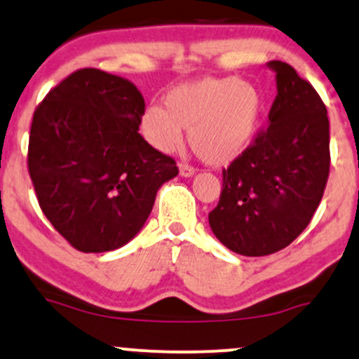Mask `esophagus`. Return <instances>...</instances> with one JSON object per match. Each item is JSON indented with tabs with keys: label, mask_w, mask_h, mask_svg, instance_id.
Returning a JSON list of instances; mask_svg holds the SVG:
<instances>
[{
	"label": "esophagus",
	"mask_w": 359,
	"mask_h": 359,
	"mask_svg": "<svg viewBox=\"0 0 359 359\" xmlns=\"http://www.w3.org/2000/svg\"><path fill=\"white\" fill-rule=\"evenodd\" d=\"M178 170H180V176H183V178H189V176L195 175V170H193L191 166H188V164H184V163L178 164Z\"/></svg>",
	"instance_id": "1"
}]
</instances>
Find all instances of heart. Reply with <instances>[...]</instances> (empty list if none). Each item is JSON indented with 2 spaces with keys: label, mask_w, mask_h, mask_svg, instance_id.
I'll use <instances>...</instances> for the list:
<instances>
[{
  "label": "heart",
  "mask_w": 359,
  "mask_h": 359,
  "mask_svg": "<svg viewBox=\"0 0 359 359\" xmlns=\"http://www.w3.org/2000/svg\"><path fill=\"white\" fill-rule=\"evenodd\" d=\"M262 99L259 90L233 77L181 83L164 97V107L147 105L139 119L142 137L159 153H172L188 129L191 149L206 164L223 166L254 141Z\"/></svg>",
  "instance_id": "obj_1"
}]
</instances>
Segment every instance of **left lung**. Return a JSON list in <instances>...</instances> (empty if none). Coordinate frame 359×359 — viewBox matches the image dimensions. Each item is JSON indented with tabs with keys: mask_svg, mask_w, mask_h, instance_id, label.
Here are the masks:
<instances>
[{
	"mask_svg": "<svg viewBox=\"0 0 359 359\" xmlns=\"http://www.w3.org/2000/svg\"><path fill=\"white\" fill-rule=\"evenodd\" d=\"M276 72L277 95L269 126L223 170V189L210 226L231 252L276 254L309 225L330 175V121L314 87L289 63Z\"/></svg>",
	"mask_w": 359,
	"mask_h": 359,
	"instance_id": "obj_1",
	"label": "left lung"
}]
</instances>
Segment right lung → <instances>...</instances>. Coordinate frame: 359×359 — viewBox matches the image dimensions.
<instances>
[{
    "label": "right lung",
    "mask_w": 359,
    "mask_h": 359,
    "mask_svg": "<svg viewBox=\"0 0 359 359\" xmlns=\"http://www.w3.org/2000/svg\"><path fill=\"white\" fill-rule=\"evenodd\" d=\"M144 97L128 79L74 72L33 114L28 170L41 212L80 252H111L141 231L175 159L137 133Z\"/></svg>",
    "instance_id": "obj_1"
}]
</instances>
